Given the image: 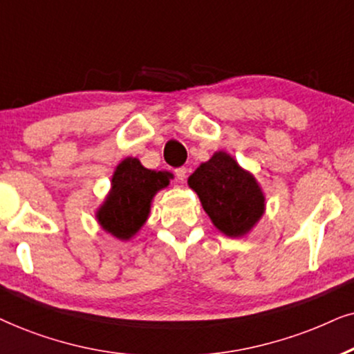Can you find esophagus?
I'll return each instance as SVG.
<instances>
[{"label":"esophagus","mask_w":354,"mask_h":354,"mask_svg":"<svg viewBox=\"0 0 354 354\" xmlns=\"http://www.w3.org/2000/svg\"><path fill=\"white\" fill-rule=\"evenodd\" d=\"M174 174H176V178L180 181H185L186 176H187V168L186 167H180L174 169Z\"/></svg>","instance_id":"esophagus-1"}]
</instances>
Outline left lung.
Listing matches in <instances>:
<instances>
[{
  "instance_id": "8db88e82",
  "label": "left lung",
  "mask_w": 354,
  "mask_h": 354,
  "mask_svg": "<svg viewBox=\"0 0 354 354\" xmlns=\"http://www.w3.org/2000/svg\"><path fill=\"white\" fill-rule=\"evenodd\" d=\"M212 223L230 238L244 236L261 220L266 197L256 178L226 152H215L187 180Z\"/></svg>"
}]
</instances>
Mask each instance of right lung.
I'll return each instance as SVG.
<instances>
[{"label":"right lung","instance_id":"1","mask_svg":"<svg viewBox=\"0 0 354 354\" xmlns=\"http://www.w3.org/2000/svg\"><path fill=\"white\" fill-rule=\"evenodd\" d=\"M169 178L171 173L144 168L138 158H124L113 173L110 194L97 212L98 223L115 238L128 241L145 223L153 196L169 185Z\"/></svg>","mask_w":354,"mask_h":354}]
</instances>
